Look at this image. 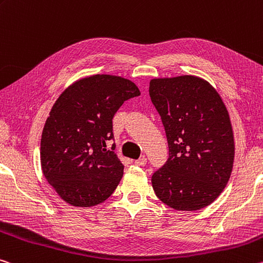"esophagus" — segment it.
Returning a JSON list of instances; mask_svg holds the SVG:
<instances>
[{"instance_id": "esophagus-1", "label": "esophagus", "mask_w": 263, "mask_h": 263, "mask_svg": "<svg viewBox=\"0 0 263 263\" xmlns=\"http://www.w3.org/2000/svg\"><path fill=\"white\" fill-rule=\"evenodd\" d=\"M146 161H147L146 158H145V157H140L138 160L135 161V164H136L137 166H144L145 164H146Z\"/></svg>"}]
</instances>
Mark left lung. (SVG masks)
<instances>
[{"label": "left lung", "instance_id": "1", "mask_svg": "<svg viewBox=\"0 0 263 263\" xmlns=\"http://www.w3.org/2000/svg\"><path fill=\"white\" fill-rule=\"evenodd\" d=\"M148 92L168 143V159L151 179L156 195L177 211L211 205L226 187L234 161L221 97L205 79L189 74L152 79Z\"/></svg>", "mask_w": 263, "mask_h": 263}]
</instances>
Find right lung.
<instances>
[{
  "instance_id": "right-lung-1",
  "label": "right lung",
  "mask_w": 263,
  "mask_h": 263,
  "mask_svg": "<svg viewBox=\"0 0 263 263\" xmlns=\"http://www.w3.org/2000/svg\"><path fill=\"white\" fill-rule=\"evenodd\" d=\"M135 83L95 74L74 82L53 104L41 139V165L57 194L76 207L96 206L110 197L123 177L115 153L112 119L123 103L137 97Z\"/></svg>"
}]
</instances>
